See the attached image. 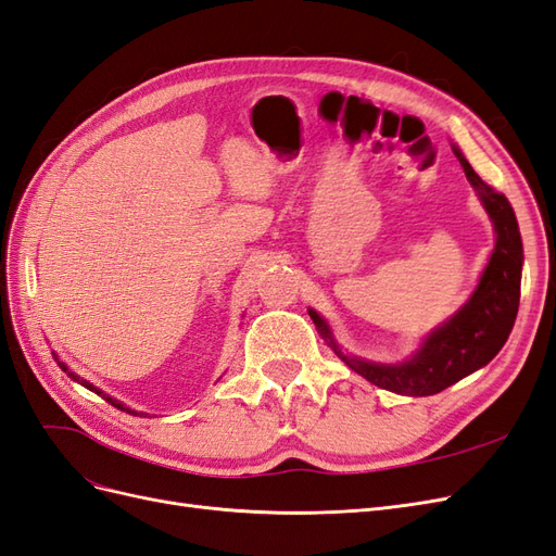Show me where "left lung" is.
Segmentation results:
<instances>
[{"mask_svg": "<svg viewBox=\"0 0 556 556\" xmlns=\"http://www.w3.org/2000/svg\"><path fill=\"white\" fill-rule=\"evenodd\" d=\"M459 157L468 182L473 185L484 211L490 213L496 245L478 282L476 292L454 313L445 325L433 329L422 348L403 364H376L359 357H350L333 341L327 323L313 308L308 315L317 331L323 333L327 345L343 359L352 371L374 382L382 390H390L403 396H431L443 392L445 387L459 382L468 374L478 371L490 364L513 331L517 308H519V280H521V237L517 217L510 201L501 192H494L466 162V157L454 148Z\"/></svg>", "mask_w": 556, "mask_h": 556, "instance_id": "obj_1", "label": "left lung"}]
</instances>
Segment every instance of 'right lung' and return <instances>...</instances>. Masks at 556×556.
<instances>
[{
    "label": "right lung",
    "instance_id": "1",
    "mask_svg": "<svg viewBox=\"0 0 556 556\" xmlns=\"http://www.w3.org/2000/svg\"><path fill=\"white\" fill-rule=\"evenodd\" d=\"M58 364H60V368H62V371H64V374H66V376H70V378H72V380H76V382H80V384H83V387H88V390H90V392H94V394H99V396H104V399H106V401H109V403H111V406H115V408H117V410H127V413H131V415H139V413H137V410H129V408H127V406H123V403H121V401H115V399H111V396H109V394H104V392H102V390H97V387H94V384H90V382H88V380H83V378H78V376H76V374H74V371H70V368H66V364H62V362H58Z\"/></svg>",
    "mask_w": 556,
    "mask_h": 556
}]
</instances>
